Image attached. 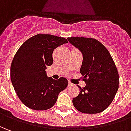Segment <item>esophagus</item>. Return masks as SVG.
<instances>
[{"label": "esophagus", "instance_id": "34e87169", "mask_svg": "<svg viewBox=\"0 0 131 131\" xmlns=\"http://www.w3.org/2000/svg\"><path fill=\"white\" fill-rule=\"evenodd\" d=\"M71 85H73V84L71 83V82H68V86H71Z\"/></svg>", "mask_w": 131, "mask_h": 131}]
</instances>
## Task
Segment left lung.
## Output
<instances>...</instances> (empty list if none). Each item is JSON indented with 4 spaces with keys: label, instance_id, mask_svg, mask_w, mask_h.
I'll return each mask as SVG.
<instances>
[{
    "label": "left lung",
    "instance_id": "8db88e82",
    "mask_svg": "<svg viewBox=\"0 0 131 131\" xmlns=\"http://www.w3.org/2000/svg\"><path fill=\"white\" fill-rule=\"evenodd\" d=\"M68 40L83 55L80 73L86 83L84 88L78 86L81 91L73 99V104L83 113L102 112L111 103L118 89V73L112 57L97 40L83 37Z\"/></svg>",
    "mask_w": 131,
    "mask_h": 131
}]
</instances>
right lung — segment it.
<instances>
[{
    "label": "right lung",
    "mask_w": 131,
    "mask_h": 131,
    "mask_svg": "<svg viewBox=\"0 0 131 131\" xmlns=\"http://www.w3.org/2000/svg\"><path fill=\"white\" fill-rule=\"evenodd\" d=\"M68 40L64 38L38 34L23 43L10 66V78L15 91L29 108L44 111L56 103L58 94L68 85V80L48 77L46 69L53 64V52Z\"/></svg>",
    "instance_id": "add662e5"
}]
</instances>
